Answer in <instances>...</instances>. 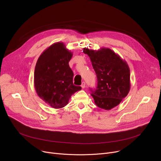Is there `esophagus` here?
Instances as JSON below:
<instances>
[{"mask_svg":"<svg viewBox=\"0 0 161 161\" xmlns=\"http://www.w3.org/2000/svg\"><path fill=\"white\" fill-rule=\"evenodd\" d=\"M81 87L83 88V89H84L86 87V83L84 82V81H83L82 83H81Z\"/></svg>","mask_w":161,"mask_h":161,"instance_id":"1","label":"esophagus"}]
</instances>
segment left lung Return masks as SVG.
Wrapping results in <instances>:
<instances>
[{
    "label": "left lung",
    "instance_id": "1",
    "mask_svg": "<svg viewBox=\"0 0 161 161\" xmlns=\"http://www.w3.org/2000/svg\"><path fill=\"white\" fill-rule=\"evenodd\" d=\"M97 77V87L92 91L95 104L106 110L119 105L130 89V69L126 62L109 48H83Z\"/></svg>",
    "mask_w": 161,
    "mask_h": 161
}]
</instances>
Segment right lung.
<instances>
[{
  "label": "right lung",
  "mask_w": 161,
  "mask_h": 161,
  "mask_svg": "<svg viewBox=\"0 0 161 161\" xmlns=\"http://www.w3.org/2000/svg\"><path fill=\"white\" fill-rule=\"evenodd\" d=\"M72 55L64 43L56 42L38 58L34 74L35 90L53 108L64 107L71 96L81 89L73 84L74 73L69 64Z\"/></svg>",
  "instance_id": "add662e5"
}]
</instances>
